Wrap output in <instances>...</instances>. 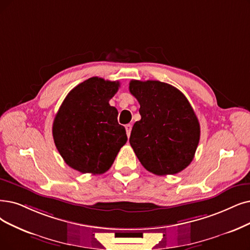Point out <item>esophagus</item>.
Instances as JSON below:
<instances>
[{
	"label": "esophagus",
	"mask_w": 250,
	"mask_h": 250,
	"mask_svg": "<svg viewBox=\"0 0 250 250\" xmlns=\"http://www.w3.org/2000/svg\"><path fill=\"white\" fill-rule=\"evenodd\" d=\"M125 129H126V132H127V136L129 137V136H130V132H131V129H132V125H130V124H127V125H125Z\"/></svg>",
	"instance_id": "obj_1"
}]
</instances>
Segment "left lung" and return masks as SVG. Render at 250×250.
<instances>
[{
    "instance_id": "obj_1",
    "label": "left lung",
    "mask_w": 250,
    "mask_h": 250,
    "mask_svg": "<svg viewBox=\"0 0 250 250\" xmlns=\"http://www.w3.org/2000/svg\"><path fill=\"white\" fill-rule=\"evenodd\" d=\"M129 91L137 99L142 119L135 122L129 143L147 171L176 174L194 159L200 124L187 97L160 81L132 80Z\"/></svg>"
}]
</instances>
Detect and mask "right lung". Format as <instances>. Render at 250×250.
Returning a JSON list of instances; mask_svg holds the SVG:
<instances>
[{"mask_svg":"<svg viewBox=\"0 0 250 250\" xmlns=\"http://www.w3.org/2000/svg\"><path fill=\"white\" fill-rule=\"evenodd\" d=\"M118 81L93 77L76 86L54 118V144L64 162L82 173L103 174L127 142L118 111L108 104Z\"/></svg>","mask_w":250,"mask_h":250,"instance_id":"obj_1","label":"right lung"}]
</instances>
